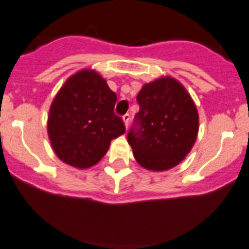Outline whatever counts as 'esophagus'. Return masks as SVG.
<instances>
[{
	"mask_svg": "<svg viewBox=\"0 0 249 249\" xmlns=\"http://www.w3.org/2000/svg\"><path fill=\"white\" fill-rule=\"evenodd\" d=\"M123 120H124L125 127H126V129H127V126H129V123H130V114L129 113H125L124 116H123Z\"/></svg>",
	"mask_w": 249,
	"mask_h": 249,
	"instance_id": "esophagus-1",
	"label": "esophagus"
}]
</instances>
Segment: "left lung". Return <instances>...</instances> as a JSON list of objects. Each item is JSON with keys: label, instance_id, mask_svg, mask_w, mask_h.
I'll return each instance as SVG.
<instances>
[{"label": "left lung", "instance_id": "8db88e82", "mask_svg": "<svg viewBox=\"0 0 249 249\" xmlns=\"http://www.w3.org/2000/svg\"><path fill=\"white\" fill-rule=\"evenodd\" d=\"M140 112L127 133L136 161L154 172L171 169L191 151L199 129L197 107L173 77L145 83L137 95Z\"/></svg>", "mask_w": 249, "mask_h": 249}]
</instances>
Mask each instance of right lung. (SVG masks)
I'll use <instances>...</instances> for the list:
<instances>
[{
    "mask_svg": "<svg viewBox=\"0 0 249 249\" xmlns=\"http://www.w3.org/2000/svg\"><path fill=\"white\" fill-rule=\"evenodd\" d=\"M117 94L95 70H80L65 81L52 101L48 133L54 154L76 168H89L125 132L114 113Z\"/></svg>",
    "mask_w": 249,
    "mask_h": 249,
    "instance_id": "1",
    "label": "right lung"
}]
</instances>
